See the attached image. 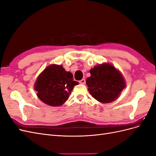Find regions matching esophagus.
<instances>
[{
    "instance_id": "obj_1",
    "label": "esophagus",
    "mask_w": 156,
    "mask_h": 156,
    "mask_svg": "<svg viewBox=\"0 0 156 156\" xmlns=\"http://www.w3.org/2000/svg\"><path fill=\"white\" fill-rule=\"evenodd\" d=\"M85 83H86V81L84 79H83L81 80V81H79V83H81V84H85Z\"/></svg>"
}]
</instances>
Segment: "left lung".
<instances>
[{
    "label": "left lung",
    "instance_id": "obj_1",
    "mask_svg": "<svg viewBox=\"0 0 156 156\" xmlns=\"http://www.w3.org/2000/svg\"><path fill=\"white\" fill-rule=\"evenodd\" d=\"M87 79L88 90L92 96L101 103H110L118 98L125 87L124 79L113 66L99 64L90 71Z\"/></svg>",
    "mask_w": 156,
    "mask_h": 156
}]
</instances>
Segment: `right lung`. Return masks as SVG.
Returning a JSON list of instances; mask_svg holds the SVG:
<instances>
[{"instance_id":"obj_1","label":"right lung","mask_w":156,"mask_h":156,"mask_svg":"<svg viewBox=\"0 0 156 156\" xmlns=\"http://www.w3.org/2000/svg\"><path fill=\"white\" fill-rule=\"evenodd\" d=\"M72 73L66 72L62 66L51 65L37 77L34 85L37 96L45 104L56 107L66 101L75 85Z\"/></svg>"}]
</instances>
